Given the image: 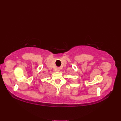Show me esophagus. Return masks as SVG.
Segmentation results:
<instances>
[{
  "instance_id": "obj_1",
  "label": "esophagus",
  "mask_w": 121,
  "mask_h": 121,
  "mask_svg": "<svg viewBox=\"0 0 121 121\" xmlns=\"http://www.w3.org/2000/svg\"><path fill=\"white\" fill-rule=\"evenodd\" d=\"M60 71V68H56V71L59 72Z\"/></svg>"
}]
</instances>
